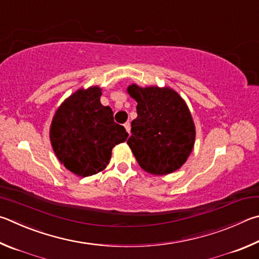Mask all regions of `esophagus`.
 <instances>
[{
    "instance_id": "34e87169",
    "label": "esophagus",
    "mask_w": 259,
    "mask_h": 259,
    "mask_svg": "<svg viewBox=\"0 0 259 259\" xmlns=\"http://www.w3.org/2000/svg\"><path fill=\"white\" fill-rule=\"evenodd\" d=\"M124 127H125V130L127 131V133H131V124H130V122H125V124H124Z\"/></svg>"
}]
</instances>
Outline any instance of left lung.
Masks as SVG:
<instances>
[{
	"instance_id": "left-lung-1",
	"label": "left lung",
	"mask_w": 259,
	"mask_h": 259,
	"mask_svg": "<svg viewBox=\"0 0 259 259\" xmlns=\"http://www.w3.org/2000/svg\"><path fill=\"white\" fill-rule=\"evenodd\" d=\"M127 92L138 102V117L132 121L131 150L141 168L153 175L178 170L191 153L196 126L184 100L169 88H140Z\"/></svg>"
}]
</instances>
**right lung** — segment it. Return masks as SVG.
I'll return each mask as SVG.
<instances>
[{"label":"right lung","instance_id":"add662e5","mask_svg":"<svg viewBox=\"0 0 259 259\" xmlns=\"http://www.w3.org/2000/svg\"><path fill=\"white\" fill-rule=\"evenodd\" d=\"M101 89H79L58 108L50 127V140L59 161L78 176L103 170L116 144L128 137L116 124L110 107L100 102Z\"/></svg>","mask_w":259,"mask_h":259}]
</instances>
